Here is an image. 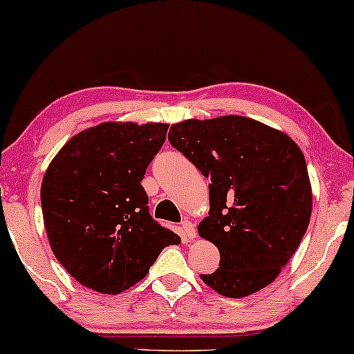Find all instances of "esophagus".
<instances>
[{
  "label": "esophagus",
  "instance_id": "1",
  "mask_svg": "<svg viewBox=\"0 0 354 354\" xmlns=\"http://www.w3.org/2000/svg\"><path fill=\"white\" fill-rule=\"evenodd\" d=\"M181 228H183V234L189 239H195L197 238V232H195V225L190 221H184L181 223Z\"/></svg>",
  "mask_w": 354,
  "mask_h": 354
}]
</instances>
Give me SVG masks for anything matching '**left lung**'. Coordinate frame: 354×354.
Returning a JSON list of instances; mask_svg holds the SVG:
<instances>
[{
  "mask_svg": "<svg viewBox=\"0 0 354 354\" xmlns=\"http://www.w3.org/2000/svg\"><path fill=\"white\" fill-rule=\"evenodd\" d=\"M168 140L211 179L209 216L198 234L221 252V266L201 280L227 298L274 282L310 222L301 148L282 131L238 115L176 122Z\"/></svg>",
  "mask_w": 354,
  "mask_h": 354,
  "instance_id": "obj_1",
  "label": "left lung"
}]
</instances>
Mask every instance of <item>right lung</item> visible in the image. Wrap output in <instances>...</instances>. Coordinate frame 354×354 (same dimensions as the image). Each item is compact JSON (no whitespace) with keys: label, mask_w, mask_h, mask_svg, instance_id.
Returning <instances> with one entry per match:
<instances>
[{"label":"right lung","mask_w":354,"mask_h":354,"mask_svg":"<svg viewBox=\"0 0 354 354\" xmlns=\"http://www.w3.org/2000/svg\"><path fill=\"white\" fill-rule=\"evenodd\" d=\"M167 131L164 122H100L50 162L41 186L44 227L55 257L83 287L120 295L167 245L181 243L149 216L142 186Z\"/></svg>","instance_id":"add662e5"}]
</instances>
